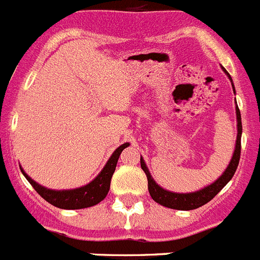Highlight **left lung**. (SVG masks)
<instances>
[{"mask_svg":"<svg viewBox=\"0 0 260 260\" xmlns=\"http://www.w3.org/2000/svg\"><path fill=\"white\" fill-rule=\"evenodd\" d=\"M222 70H224L226 77H228L229 80L232 82V87H233V91L234 93H236L232 77L224 68H222ZM236 116H237V139H236V146H234V152L231 158V162L228 164V167H226V169L224 171V173H222L215 182L204 186L203 189L198 190V191L174 192L169 191V190L167 189H162L161 186L157 185L156 181L152 178L150 171H148V168H147L146 162H144L143 157L141 156V167L144 171V173H146L147 180H148V191H150L151 198H152L156 203L161 204L164 207L173 208V210H195V208L202 207V206H204L206 203H208L211 199L215 198V195H217V192H220V190L232 180V177L234 176V173L237 171L238 162H240L241 135H242V122H241V113L240 109H238L237 107V103H236Z\"/></svg>","mask_w":260,"mask_h":260,"instance_id":"1","label":"left lung"}]
</instances>
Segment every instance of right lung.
Instances as JSON below:
<instances>
[{
  "instance_id": "1",
  "label": "right lung",
  "mask_w": 260,
  "mask_h": 260,
  "mask_svg": "<svg viewBox=\"0 0 260 260\" xmlns=\"http://www.w3.org/2000/svg\"><path fill=\"white\" fill-rule=\"evenodd\" d=\"M130 146V143H123L112 153L109 160L107 161L105 167L102 172L96 176L89 183L84 186H80L77 189L70 190H53L41 186L40 183L35 182L31 177L23 171L20 167L23 176L26 177L27 181L32 185V187L40 194L41 198H44L48 203L53 204L58 208L63 210H80V208H87L96 206L107 197L110 187V180L116 171V165L118 161V157L126 147Z\"/></svg>"
}]
</instances>
